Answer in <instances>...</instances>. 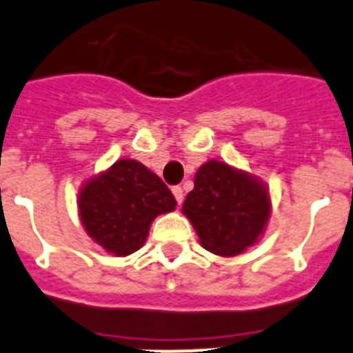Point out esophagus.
<instances>
[{
    "instance_id": "obj_1",
    "label": "esophagus",
    "mask_w": 353,
    "mask_h": 353,
    "mask_svg": "<svg viewBox=\"0 0 353 353\" xmlns=\"http://www.w3.org/2000/svg\"><path fill=\"white\" fill-rule=\"evenodd\" d=\"M172 194H174V197H176L177 204L183 203V199H185V194H183L181 186H174V188H172Z\"/></svg>"
}]
</instances>
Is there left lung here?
<instances>
[{
    "instance_id": "1",
    "label": "left lung",
    "mask_w": 353,
    "mask_h": 353,
    "mask_svg": "<svg viewBox=\"0 0 353 353\" xmlns=\"http://www.w3.org/2000/svg\"><path fill=\"white\" fill-rule=\"evenodd\" d=\"M183 213L204 250L235 256L259 241L271 215V201L256 177L210 159L195 174Z\"/></svg>"
}]
</instances>
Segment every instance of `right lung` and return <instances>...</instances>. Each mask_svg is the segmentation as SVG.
<instances>
[{
  "instance_id": "right-lung-1",
  "label": "right lung",
  "mask_w": 353,
  "mask_h": 353,
  "mask_svg": "<svg viewBox=\"0 0 353 353\" xmlns=\"http://www.w3.org/2000/svg\"><path fill=\"white\" fill-rule=\"evenodd\" d=\"M168 186L134 159H120L91 177L79 194V213L88 235L108 253L127 256L145 244L159 213L176 210Z\"/></svg>"
}]
</instances>
